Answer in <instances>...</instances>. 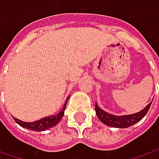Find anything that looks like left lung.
I'll list each match as a JSON object with an SVG mask.
<instances>
[{"label": "left lung", "mask_w": 159, "mask_h": 159, "mask_svg": "<svg viewBox=\"0 0 159 159\" xmlns=\"http://www.w3.org/2000/svg\"><path fill=\"white\" fill-rule=\"evenodd\" d=\"M151 102H150L143 110H142L139 112L130 114V115H123V116H117V115H112L111 113L106 112L103 110L100 109V107L98 106V104L95 102V113H96L98 119H100V121L102 122L104 125L112 126V127H117V128H126V127H129L131 125H134L135 123L139 122L141 119H143L144 116L147 114L148 111L150 110Z\"/></svg>", "instance_id": "1"}]
</instances>
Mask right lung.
I'll list each match as a JSON object with an SVG mask.
<instances>
[{"label":"right lung","instance_id":"1","mask_svg":"<svg viewBox=\"0 0 159 159\" xmlns=\"http://www.w3.org/2000/svg\"><path fill=\"white\" fill-rule=\"evenodd\" d=\"M70 96H68L67 100L64 103V107L62 108L61 111L57 113V115H52V116H48V117H45L43 119H40L39 120H36L34 122H25V121H22L20 119H17L14 118V120L19 125H21L22 127H25V128H27L29 130H32V131H37V132H41L45 131L47 129H49L53 126L57 125L59 123V121L61 120V119L63 118L64 114V110H65V107L67 104V102L69 99Z\"/></svg>","mask_w":159,"mask_h":159}]
</instances>
